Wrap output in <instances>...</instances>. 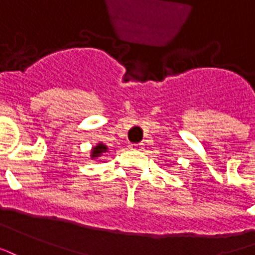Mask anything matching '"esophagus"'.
Here are the masks:
<instances>
[{"label": "esophagus", "mask_w": 255, "mask_h": 255, "mask_svg": "<svg viewBox=\"0 0 255 255\" xmlns=\"http://www.w3.org/2000/svg\"><path fill=\"white\" fill-rule=\"evenodd\" d=\"M142 146H144V144H141V142H135V144H130L129 148L131 150H141L142 149Z\"/></svg>", "instance_id": "1"}]
</instances>
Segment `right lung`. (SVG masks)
<instances>
[{
    "label": "right lung",
    "mask_w": 255,
    "mask_h": 255,
    "mask_svg": "<svg viewBox=\"0 0 255 255\" xmlns=\"http://www.w3.org/2000/svg\"><path fill=\"white\" fill-rule=\"evenodd\" d=\"M107 150V148H106V145H103V144H99V145H96L92 149V157H98L99 155H102L103 152H106Z\"/></svg>",
    "instance_id": "1"
}]
</instances>
